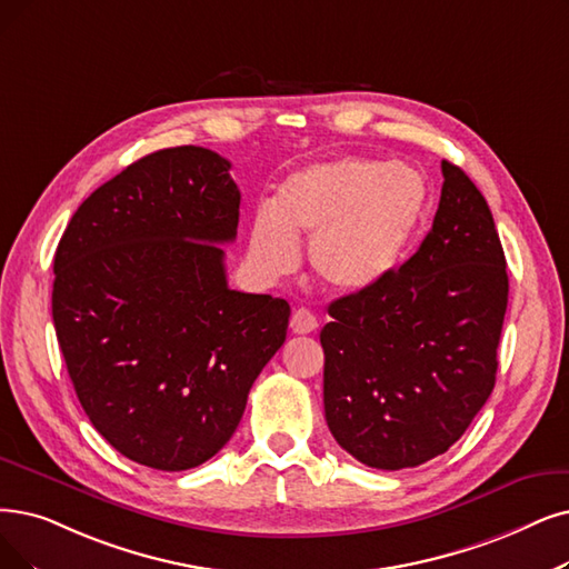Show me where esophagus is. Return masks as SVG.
I'll return each mask as SVG.
<instances>
[{
	"instance_id": "34e87169",
	"label": "esophagus",
	"mask_w": 569,
	"mask_h": 569,
	"mask_svg": "<svg viewBox=\"0 0 569 569\" xmlns=\"http://www.w3.org/2000/svg\"><path fill=\"white\" fill-rule=\"evenodd\" d=\"M317 329V317L308 308L293 310L291 315V331L293 333H312Z\"/></svg>"
}]
</instances>
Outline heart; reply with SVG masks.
Segmentation results:
<instances>
[{"instance_id":"b5f03b06","label":"heart","mask_w":569,"mask_h":569,"mask_svg":"<svg viewBox=\"0 0 569 569\" xmlns=\"http://www.w3.org/2000/svg\"><path fill=\"white\" fill-rule=\"evenodd\" d=\"M425 177L403 163L336 158L293 172L276 202L252 219L249 259L278 278L299 261V238L310 240V263L338 291H363L401 261L427 210Z\"/></svg>"}]
</instances>
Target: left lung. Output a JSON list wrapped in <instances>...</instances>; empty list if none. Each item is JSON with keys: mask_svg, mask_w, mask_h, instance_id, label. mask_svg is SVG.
Returning <instances> with one entry per match:
<instances>
[{"mask_svg": "<svg viewBox=\"0 0 569 569\" xmlns=\"http://www.w3.org/2000/svg\"><path fill=\"white\" fill-rule=\"evenodd\" d=\"M439 210L418 252L329 306L325 416L361 465L418 467L456 443L488 401L509 301L502 242L473 181L441 163Z\"/></svg>", "mask_w": 569, "mask_h": 569, "instance_id": "obj_1", "label": "left lung"}]
</instances>
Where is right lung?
Listing matches in <instances>:
<instances>
[{"label":"right lung","mask_w":569,"mask_h":569,"mask_svg":"<svg viewBox=\"0 0 569 569\" xmlns=\"http://www.w3.org/2000/svg\"><path fill=\"white\" fill-rule=\"evenodd\" d=\"M202 147L149 153L90 193L53 261V325L88 420L128 460L208 462L276 355L289 303L226 282L240 191Z\"/></svg>","instance_id":"right-lung-1"}]
</instances>
